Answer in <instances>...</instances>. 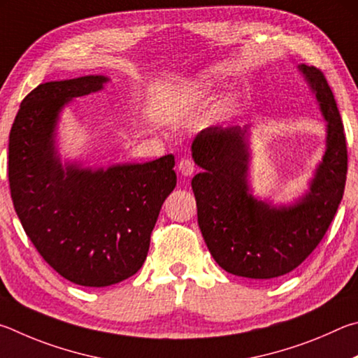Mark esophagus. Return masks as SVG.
<instances>
[{
	"label": "esophagus",
	"mask_w": 358,
	"mask_h": 358,
	"mask_svg": "<svg viewBox=\"0 0 358 358\" xmlns=\"http://www.w3.org/2000/svg\"><path fill=\"white\" fill-rule=\"evenodd\" d=\"M178 168H179L180 173H182L184 176H187V178H189V176H192L193 173H195V163H193L192 159H187V157H184V159H180Z\"/></svg>",
	"instance_id": "obj_1"
}]
</instances>
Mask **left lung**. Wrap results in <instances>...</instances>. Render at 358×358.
Here are the masks:
<instances>
[{"label":"left lung","instance_id":"obj_1","mask_svg":"<svg viewBox=\"0 0 358 358\" xmlns=\"http://www.w3.org/2000/svg\"><path fill=\"white\" fill-rule=\"evenodd\" d=\"M327 121V150L310 192L291 208L258 201L247 185V127L210 125L196 135L192 155L204 171L192 179L198 224L217 264L245 278L289 273L327 233L346 185L348 148L334 92L324 73L300 66Z\"/></svg>","mask_w":358,"mask_h":358}]
</instances>
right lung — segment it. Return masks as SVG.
Here are the masks:
<instances>
[{"label":"right lung","instance_id":"obj_1","mask_svg":"<svg viewBox=\"0 0 358 358\" xmlns=\"http://www.w3.org/2000/svg\"><path fill=\"white\" fill-rule=\"evenodd\" d=\"M105 81L87 75L39 85L23 99L9 134L10 196L24 233L61 277L90 287L140 271L162 204L176 187L171 154L106 171L62 168L53 144L58 113Z\"/></svg>","mask_w":358,"mask_h":358}]
</instances>
